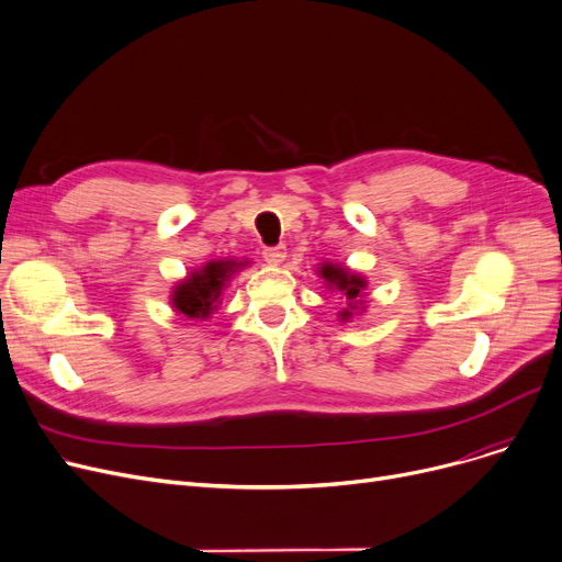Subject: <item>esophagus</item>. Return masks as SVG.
I'll return each instance as SVG.
<instances>
[{"mask_svg":"<svg viewBox=\"0 0 562 562\" xmlns=\"http://www.w3.org/2000/svg\"><path fill=\"white\" fill-rule=\"evenodd\" d=\"M284 257H286V248L282 246V243H280V246H276V248H266V250H263V259H266L268 263H273V266L282 263Z\"/></svg>","mask_w":562,"mask_h":562,"instance_id":"1","label":"esophagus"}]
</instances>
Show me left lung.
I'll return each instance as SVG.
<instances>
[{
  "instance_id": "8db88e82",
  "label": "left lung",
  "mask_w": 562,
  "mask_h": 562,
  "mask_svg": "<svg viewBox=\"0 0 562 562\" xmlns=\"http://www.w3.org/2000/svg\"><path fill=\"white\" fill-rule=\"evenodd\" d=\"M316 273L324 280L326 289L335 291L341 299L347 301V307H341L337 312L339 322H351L353 316H358L360 312H364V289H368V278L362 273L353 271V268L345 266V263H337V261H322L316 266Z\"/></svg>"
}]
</instances>
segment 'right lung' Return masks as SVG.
<instances>
[{
    "instance_id": "1",
    "label": "right lung",
    "mask_w": 562,
    "mask_h": 562,
    "mask_svg": "<svg viewBox=\"0 0 562 562\" xmlns=\"http://www.w3.org/2000/svg\"><path fill=\"white\" fill-rule=\"evenodd\" d=\"M246 266H250V259L238 261L223 257L211 259L200 268H192L183 280L172 286L169 305L175 307L177 316H186V319H211L213 312L223 303V291Z\"/></svg>"
}]
</instances>
